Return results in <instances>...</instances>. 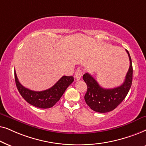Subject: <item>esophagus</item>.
Masks as SVG:
<instances>
[{
    "instance_id": "34e87169",
    "label": "esophagus",
    "mask_w": 146,
    "mask_h": 146,
    "mask_svg": "<svg viewBox=\"0 0 146 146\" xmlns=\"http://www.w3.org/2000/svg\"><path fill=\"white\" fill-rule=\"evenodd\" d=\"M82 75H83L82 70L80 69H77L76 70V71H75V78H76L77 80H79V79H80L81 78V77H82Z\"/></svg>"
}]
</instances>
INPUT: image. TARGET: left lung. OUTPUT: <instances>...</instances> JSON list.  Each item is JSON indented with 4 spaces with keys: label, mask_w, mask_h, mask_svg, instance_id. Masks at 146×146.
I'll return each instance as SVG.
<instances>
[{
    "label": "left lung",
    "mask_w": 146,
    "mask_h": 146,
    "mask_svg": "<svg viewBox=\"0 0 146 146\" xmlns=\"http://www.w3.org/2000/svg\"><path fill=\"white\" fill-rule=\"evenodd\" d=\"M129 59V68L123 84L113 89H104L88 73L83 75L87 86L84 97L86 104L91 110L99 113H107L115 109L127 96L132 83L133 67L129 52L126 50Z\"/></svg>",
    "instance_id": "obj_1"
}]
</instances>
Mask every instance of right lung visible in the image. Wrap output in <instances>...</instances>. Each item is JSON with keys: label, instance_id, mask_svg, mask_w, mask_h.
I'll return each mask as SVG.
<instances>
[{"label": "right lung", "instance_id": "add662e5", "mask_svg": "<svg viewBox=\"0 0 146 146\" xmlns=\"http://www.w3.org/2000/svg\"><path fill=\"white\" fill-rule=\"evenodd\" d=\"M15 78L17 89L24 100L29 104L42 109L50 108L55 106L67 87L74 81L73 76H63L50 88L41 91H35L23 86L19 81L15 71Z\"/></svg>", "mask_w": 146, "mask_h": 146}]
</instances>
